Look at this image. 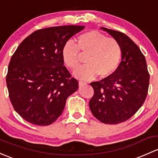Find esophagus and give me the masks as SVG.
Instances as JSON below:
<instances>
[{"instance_id": "34e87169", "label": "esophagus", "mask_w": 158, "mask_h": 158, "mask_svg": "<svg viewBox=\"0 0 158 158\" xmlns=\"http://www.w3.org/2000/svg\"><path fill=\"white\" fill-rule=\"evenodd\" d=\"M85 85H86V82H83V81H79V87H82V86Z\"/></svg>"}]
</instances>
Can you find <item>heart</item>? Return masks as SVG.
<instances>
[{
  "instance_id": "1",
  "label": "heart",
  "mask_w": 158,
  "mask_h": 158,
  "mask_svg": "<svg viewBox=\"0 0 158 158\" xmlns=\"http://www.w3.org/2000/svg\"><path fill=\"white\" fill-rule=\"evenodd\" d=\"M80 51L86 54L88 63L76 69L74 76L81 80H90L100 74L107 77L118 67L122 57L120 44L116 39L107 38L98 31H89L80 35L77 44L69 41L61 51L64 64L69 69H75L79 65Z\"/></svg>"
}]
</instances>
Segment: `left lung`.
<instances>
[{
  "instance_id": "obj_1",
  "label": "left lung",
  "mask_w": 158,
  "mask_h": 158,
  "mask_svg": "<svg viewBox=\"0 0 158 158\" xmlns=\"http://www.w3.org/2000/svg\"><path fill=\"white\" fill-rule=\"evenodd\" d=\"M120 44L122 59L115 72L93 82L94 95L89 107L105 124H117L134 115L145 102L149 86L145 57L130 38L120 31L101 27Z\"/></svg>"
}]
</instances>
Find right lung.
Wrapping results in <instances>:
<instances>
[{"instance_id":"right-lung-1","label":"right lung","mask_w":158,"mask_h":158,"mask_svg":"<svg viewBox=\"0 0 158 158\" xmlns=\"http://www.w3.org/2000/svg\"><path fill=\"white\" fill-rule=\"evenodd\" d=\"M85 28L64 26L39 29L22 41L10 59L6 77L15 110L28 122L48 126L62 114L67 98L79 88L64 66L66 41Z\"/></svg>"}]
</instances>
